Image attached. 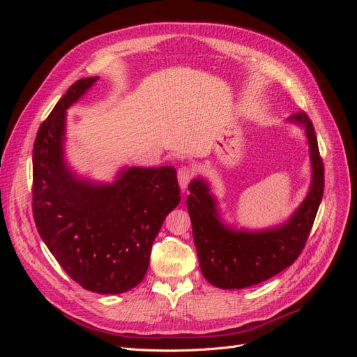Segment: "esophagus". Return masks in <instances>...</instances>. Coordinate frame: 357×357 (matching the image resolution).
I'll list each match as a JSON object with an SVG mask.
<instances>
[{
    "mask_svg": "<svg viewBox=\"0 0 357 357\" xmlns=\"http://www.w3.org/2000/svg\"><path fill=\"white\" fill-rule=\"evenodd\" d=\"M192 177H193V169L190 167H181L178 169V185L183 190L188 188Z\"/></svg>",
    "mask_w": 357,
    "mask_h": 357,
    "instance_id": "esophagus-1",
    "label": "esophagus"
}]
</instances>
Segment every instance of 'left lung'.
Here are the masks:
<instances>
[{"label":"left lung","mask_w":357,"mask_h":357,"mask_svg":"<svg viewBox=\"0 0 357 357\" xmlns=\"http://www.w3.org/2000/svg\"><path fill=\"white\" fill-rule=\"evenodd\" d=\"M289 121L305 128L312 183L305 201L280 228L264 232L228 229L219 219L207 183L197 178L189 185L186 204L201 273L215 287L243 289L262 283L290 266L304 250L325 189V167L307 113L298 112Z\"/></svg>","instance_id":"left-lung-1"}]
</instances>
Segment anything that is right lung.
Instances as JSON below:
<instances>
[{
    "label": "right lung",
    "mask_w": 357,
    "mask_h": 357,
    "mask_svg": "<svg viewBox=\"0 0 357 357\" xmlns=\"http://www.w3.org/2000/svg\"><path fill=\"white\" fill-rule=\"evenodd\" d=\"M96 80L71 84L38 128L32 214L43 241L75 283L117 295L142 283L156 235L181 197L172 167L128 168L113 185H92L71 174L62 156L66 110Z\"/></svg>",
    "instance_id": "1"
}]
</instances>
